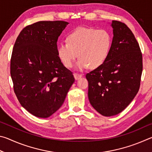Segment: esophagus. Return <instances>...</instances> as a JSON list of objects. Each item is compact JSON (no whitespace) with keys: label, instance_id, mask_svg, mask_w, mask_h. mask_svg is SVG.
I'll return each mask as SVG.
<instances>
[{"label":"esophagus","instance_id":"obj_1","mask_svg":"<svg viewBox=\"0 0 152 152\" xmlns=\"http://www.w3.org/2000/svg\"><path fill=\"white\" fill-rule=\"evenodd\" d=\"M74 78L76 80H78L82 77V74H78V73H74Z\"/></svg>","mask_w":152,"mask_h":152}]
</instances>
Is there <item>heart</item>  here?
<instances>
[{"mask_svg":"<svg viewBox=\"0 0 152 152\" xmlns=\"http://www.w3.org/2000/svg\"><path fill=\"white\" fill-rule=\"evenodd\" d=\"M112 45L109 31L93 27H79L68 35L66 42L58 48V55L66 68L72 67L76 58L78 70L97 68L106 61Z\"/></svg>","mask_w":152,"mask_h":152,"instance_id":"heart-1","label":"heart"}]
</instances>
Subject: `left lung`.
<instances>
[{
	"label": "left lung",
	"mask_w": 152,
	"mask_h": 152,
	"mask_svg": "<svg viewBox=\"0 0 152 152\" xmlns=\"http://www.w3.org/2000/svg\"><path fill=\"white\" fill-rule=\"evenodd\" d=\"M113 38L106 61L87 73L88 99L103 116L119 114L139 91L143 70L142 53L133 33L124 23L113 20Z\"/></svg>",
	"instance_id": "8db88e82"
}]
</instances>
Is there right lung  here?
Returning a JSON list of instances; mask_svg holds the SVG:
<instances>
[{"mask_svg":"<svg viewBox=\"0 0 152 152\" xmlns=\"http://www.w3.org/2000/svg\"><path fill=\"white\" fill-rule=\"evenodd\" d=\"M68 22L27 25L15 41L11 59L14 92L23 107L47 118L60 109L75 79L58 55V37Z\"/></svg>","mask_w":152,"mask_h":152,"instance_id":"right-lung-1","label":"right lung"}]
</instances>
